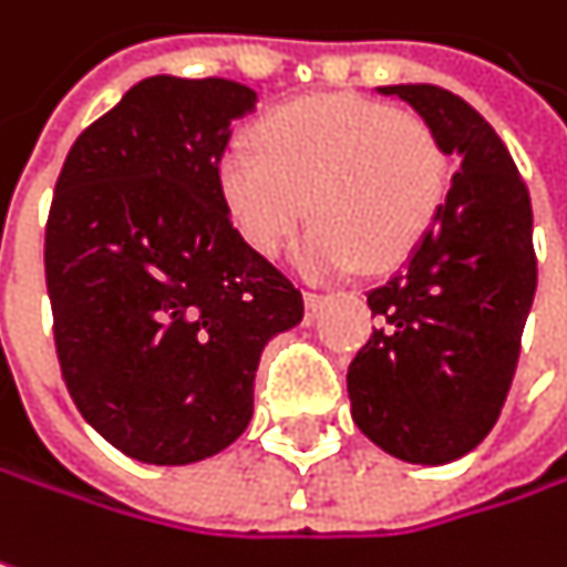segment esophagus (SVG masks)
<instances>
[{"instance_id":"1","label":"esophagus","mask_w":567,"mask_h":567,"mask_svg":"<svg viewBox=\"0 0 567 567\" xmlns=\"http://www.w3.org/2000/svg\"><path fill=\"white\" fill-rule=\"evenodd\" d=\"M303 303H306V309H309V312H316L319 306L326 303V297H322V293H316V290H306Z\"/></svg>"}]
</instances>
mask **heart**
Returning <instances> with one entry per match:
<instances>
[{
  "label": "heart",
  "mask_w": 567,
  "mask_h": 567,
  "mask_svg": "<svg viewBox=\"0 0 567 567\" xmlns=\"http://www.w3.org/2000/svg\"><path fill=\"white\" fill-rule=\"evenodd\" d=\"M255 141L225 144L216 183L238 235L277 255L306 219L297 264L312 277L390 267L416 251L449 193V154L423 118L364 96L277 105Z\"/></svg>",
  "instance_id": "1"
}]
</instances>
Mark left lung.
Returning a JSON list of instances; mask_svg holds the SVG:
<instances>
[{
  "instance_id": "obj_1",
  "label": "left lung",
  "mask_w": 567,
  "mask_h": 567,
  "mask_svg": "<svg viewBox=\"0 0 567 567\" xmlns=\"http://www.w3.org/2000/svg\"><path fill=\"white\" fill-rule=\"evenodd\" d=\"M420 112L445 154L452 189L410 261L368 293L384 329L348 364L354 425L410 465H449L484 442L513 384L536 297L533 206L506 144L462 96L378 86Z\"/></svg>"
}]
</instances>
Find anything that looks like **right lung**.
<instances>
[{"label":"right lung","mask_w":567,"mask_h":567,"mask_svg":"<svg viewBox=\"0 0 567 567\" xmlns=\"http://www.w3.org/2000/svg\"><path fill=\"white\" fill-rule=\"evenodd\" d=\"M258 93L147 76L70 147L44 228L63 384L144 465L228 449L255 413L264 344L303 293L225 213L216 164Z\"/></svg>","instance_id":"add662e5"}]
</instances>
